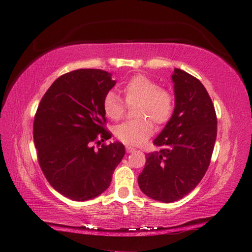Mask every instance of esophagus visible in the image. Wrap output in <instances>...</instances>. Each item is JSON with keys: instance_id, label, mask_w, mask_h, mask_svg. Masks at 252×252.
Wrapping results in <instances>:
<instances>
[{"instance_id": "esophagus-1", "label": "esophagus", "mask_w": 252, "mask_h": 252, "mask_svg": "<svg viewBox=\"0 0 252 252\" xmlns=\"http://www.w3.org/2000/svg\"><path fill=\"white\" fill-rule=\"evenodd\" d=\"M126 153H129V154H131V153H133V152H135V151H136V148L132 147V146H126Z\"/></svg>"}]
</instances>
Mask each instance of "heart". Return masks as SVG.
Masks as SVG:
<instances>
[{
	"label": "heart",
	"instance_id": "1",
	"mask_svg": "<svg viewBox=\"0 0 252 252\" xmlns=\"http://www.w3.org/2000/svg\"><path fill=\"white\" fill-rule=\"evenodd\" d=\"M123 99L112 91L103 98V111L110 120L118 121L125 116L126 105L134 106L136 119L115 127L116 137L126 145L138 146L154 133L153 122L165 125L172 117L174 97L171 91L161 88L158 82L144 74H135L121 85Z\"/></svg>",
	"mask_w": 252,
	"mask_h": 252
}]
</instances>
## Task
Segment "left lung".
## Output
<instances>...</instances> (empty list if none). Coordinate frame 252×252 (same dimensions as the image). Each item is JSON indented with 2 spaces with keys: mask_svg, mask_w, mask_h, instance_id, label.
Listing matches in <instances>:
<instances>
[{
  "mask_svg": "<svg viewBox=\"0 0 252 252\" xmlns=\"http://www.w3.org/2000/svg\"><path fill=\"white\" fill-rule=\"evenodd\" d=\"M173 115L154 144L160 149L146 155L138 185L146 196L162 202L181 199L206 174L217 138L215 106L202 83L174 69Z\"/></svg>",
  "mask_w": 252,
  "mask_h": 252,
  "instance_id": "8db88e82",
  "label": "left lung"
}]
</instances>
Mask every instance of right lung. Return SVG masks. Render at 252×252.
I'll return each instance as SVG.
<instances>
[{
	"label": "right lung",
	"instance_id": "obj_1",
	"mask_svg": "<svg viewBox=\"0 0 252 252\" xmlns=\"http://www.w3.org/2000/svg\"><path fill=\"white\" fill-rule=\"evenodd\" d=\"M115 84L101 69H78L57 78L37 106L33 140L39 164L53 189L69 199L85 201L105 191L126 154L119 142L99 147L111 137L103 98Z\"/></svg>",
	"mask_w": 252,
	"mask_h": 252
}]
</instances>
